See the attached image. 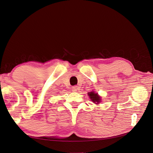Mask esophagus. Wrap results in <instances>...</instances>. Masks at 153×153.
Wrapping results in <instances>:
<instances>
[{"mask_svg":"<svg viewBox=\"0 0 153 153\" xmlns=\"http://www.w3.org/2000/svg\"><path fill=\"white\" fill-rule=\"evenodd\" d=\"M72 90H73V91H76L78 90L77 86H73V87L72 88Z\"/></svg>","mask_w":153,"mask_h":153,"instance_id":"34e87169","label":"esophagus"}]
</instances>
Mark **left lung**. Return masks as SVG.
I'll list each match as a JSON object with an SVG mask.
<instances>
[{
    "instance_id": "obj_1",
    "label": "left lung",
    "mask_w": 153,
    "mask_h": 153,
    "mask_svg": "<svg viewBox=\"0 0 153 153\" xmlns=\"http://www.w3.org/2000/svg\"><path fill=\"white\" fill-rule=\"evenodd\" d=\"M88 95L89 96V98L91 99V100L93 102H94L95 103L97 102L96 104L99 103L100 101V97L97 94H95L94 91L91 92H89Z\"/></svg>"
}]
</instances>
